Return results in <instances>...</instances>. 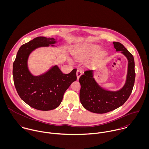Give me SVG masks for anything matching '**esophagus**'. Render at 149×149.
<instances>
[{"instance_id": "34e87169", "label": "esophagus", "mask_w": 149, "mask_h": 149, "mask_svg": "<svg viewBox=\"0 0 149 149\" xmlns=\"http://www.w3.org/2000/svg\"><path fill=\"white\" fill-rule=\"evenodd\" d=\"M81 73H82L81 70L80 69H78L77 70V72H76V75H77V80L79 79L80 76L81 75Z\"/></svg>"}]
</instances>
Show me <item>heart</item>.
<instances>
[{"instance_id":"obj_1","label":"heart","mask_w":149,"mask_h":149,"mask_svg":"<svg viewBox=\"0 0 149 149\" xmlns=\"http://www.w3.org/2000/svg\"><path fill=\"white\" fill-rule=\"evenodd\" d=\"M100 49V46L96 45H83L76 48L73 55L76 59H85L95 54Z\"/></svg>"}]
</instances>
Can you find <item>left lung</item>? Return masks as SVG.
<instances>
[{
    "label": "left lung",
    "instance_id": "1",
    "mask_svg": "<svg viewBox=\"0 0 149 149\" xmlns=\"http://www.w3.org/2000/svg\"><path fill=\"white\" fill-rule=\"evenodd\" d=\"M116 51H120L127 58L126 81L118 91L105 90L98 85L93 78V70L84 71L80 79V100L86 109L93 113H104L122 106L130 97L135 83V72L134 57L120 42H113Z\"/></svg>",
    "mask_w": 149,
    "mask_h": 149
}]
</instances>
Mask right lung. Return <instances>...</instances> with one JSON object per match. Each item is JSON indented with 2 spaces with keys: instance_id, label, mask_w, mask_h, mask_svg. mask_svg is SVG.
Here are the masks:
<instances>
[{
  "instance_id": "obj_1",
  "label": "right lung",
  "mask_w": 149,
  "mask_h": 149,
  "mask_svg": "<svg viewBox=\"0 0 149 149\" xmlns=\"http://www.w3.org/2000/svg\"><path fill=\"white\" fill-rule=\"evenodd\" d=\"M55 43L56 41L53 38H35L22 45L13 63V74L16 90L22 100L36 109L49 111L58 107L66 90L77 79L76 69L64 74L55 65L38 76L32 75L29 70L27 60L30 54L38 47Z\"/></svg>"
}]
</instances>
